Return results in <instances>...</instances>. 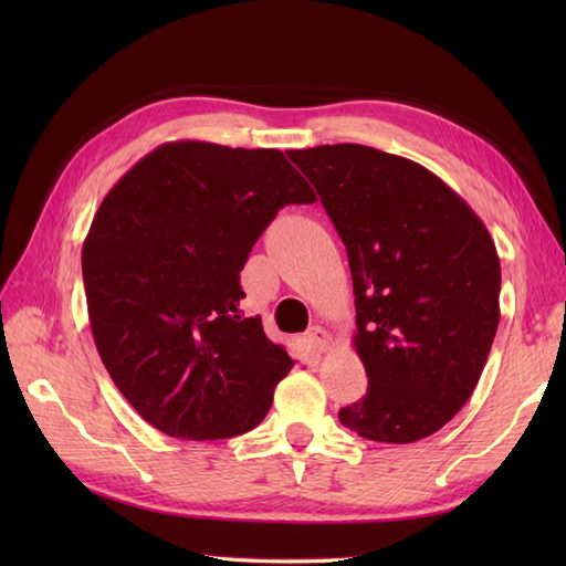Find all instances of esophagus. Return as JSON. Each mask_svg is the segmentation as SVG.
<instances>
[{"label": "esophagus", "mask_w": 566, "mask_h": 566, "mask_svg": "<svg viewBox=\"0 0 566 566\" xmlns=\"http://www.w3.org/2000/svg\"><path fill=\"white\" fill-rule=\"evenodd\" d=\"M306 340L316 353H326L328 345H331V333L323 326H314L306 333Z\"/></svg>", "instance_id": "1"}]
</instances>
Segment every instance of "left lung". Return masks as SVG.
<instances>
[{"label": "left lung", "mask_w": 566, "mask_h": 566, "mask_svg": "<svg viewBox=\"0 0 566 566\" xmlns=\"http://www.w3.org/2000/svg\"><path fill=\"white\" fill-rule=\"evenodd\" d=\"M321 195L353 272L367 394L340 423L416 442L472 396L499 328L501 262L469 203L423 165L338 143L290 150Z\"/></svg>", "instance_id": "left-lung-1"}]
</instances>
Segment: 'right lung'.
<instances>
[{"mask_svg":"<svg viewBox=\"0 0 566 566\" xmlns=\"http://www.w3.org/2000/svg\"><path fill=\"white\" fill-rule=\"evenodd\" d=\"M316 195L282 150L172 140L118 179L82 245L90 326L126 401L170 438L262 423L294 359L240 314V270L286 203Z\"/></svg>","mask_w":566,"mask_h":566,"instance_id":"right-lung-1","label":"right lung"}]
</instances>
